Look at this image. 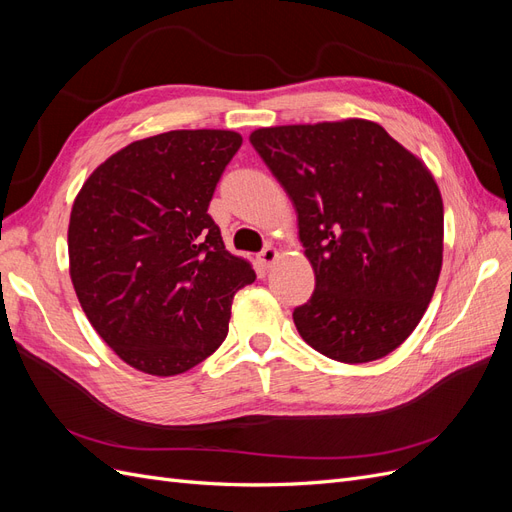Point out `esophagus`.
Returning <instances> with one entry per match:
<instances>
[{
  "mask_svg": "<svg viewBox=\"0 0 512 512\" xmlns=\"http://www.w3.org/2000/svg\"><path fill=\"white\" fill-rule=\"evenodd\" d=\"M277 254H280V252H277L273 245H267L265 250H262L256 258H258V262L262 265V269H269V267L273 265V262L277 260Z\"/></svg>",
  "mask_w": 512,
  "mask_h": 512,
  "instance_id": "34e87169",
  "label": "esophagus"
}]
</instances>
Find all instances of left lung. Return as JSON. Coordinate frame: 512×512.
Returning a JSON list of instances; mask_svg holds the SVG:
<instances>
[{"instance_id": "1", "label": "left lung", "mask_w": 512, "mask_h": 512, "mask_svg": "<svg viewBox=\"0 0 512 512\" xmlns=\"http://www.w3.org/2000/svg\"><path fill=\"white\" fill-rule=\"evenodd\" d=\"M250 143L290 196L316 273L292 312L339 363L382 359L421 322L442 269L444 207L429 168L367 119L260 128Z\"/></svg>"}]
</instances>
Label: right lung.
Segmentation results:
<instances>
[{
	"mask_svg": "<svg viewBox=\"0 0 512 512\" xmlns=\"http://www.w3.org/2000/svg\"><path fill=\"white\" fill-rule=\"evenodd\" d=\"M230 130H173L100 164L68 226L70 277L91 327L121 361L177 376L228 333L235 292L256 280L207 213L239 151Z\"/></svg>",
	"mask_w": 512,
	"mask_h": 512,
	"instance_id": "add662e5",
	"label": "right lung"
}]
</instances>
